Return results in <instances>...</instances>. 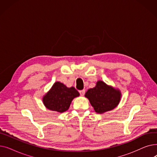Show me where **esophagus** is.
Segmentation results:
<instances>
[{
    "instance_id": "esophagus-1",
    "label": "esophagus",
    "mask_w": 157,
    "mask_h": 157,
    "mask_svg": "<svg viewBox=\"0 0 157 157\" xmlns=\"http://www.w3.org/2000/svg\"><path fill=\"white\" fill-rule=\"evenodd\" d=\"M79 94H80V95L81 96H83L85 94V90H80V91H79Z\"/></svg>"
}]
</instances>
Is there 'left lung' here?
<instances>
[{"label": "left lung", "instance_id": "1", "mask_svg": "<svg viewBox=\"0 0 157 157\" xmlns=\"http://www.w3.org/2000/svg\"><path fill=\"white\" fill-rule=\"evenodd\" d=\"M85 96L88 98L95 111L102 114L116 108L120 101L121 94L118 89L106 85L102 81H98L96 86L88 89Z\"/></svg>", "mask_w": 157, "mask_h": 157}]
</instances>
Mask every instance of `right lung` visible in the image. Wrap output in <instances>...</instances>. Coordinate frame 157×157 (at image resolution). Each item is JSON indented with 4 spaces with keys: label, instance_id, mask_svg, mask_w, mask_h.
Listing matches in <instances>:
<instances>
[{
    "label": "right lung",
    "instance_id": "add662e5",
    "mask_svg": "<svg viewBox=\"0 0 157 157\" xmlns=\"http://www.w3.org/2000/svg\"><path fill=\"white\" fill-rule=\"evenodd\" d=\"M79 95V93L73 86L68 88L57 81L43 97V101L47 109L63 113L68 110L73 98Z\"/></svg>",
    "mask_w": 157,
    "mask_h": 157
}]
</instances>
